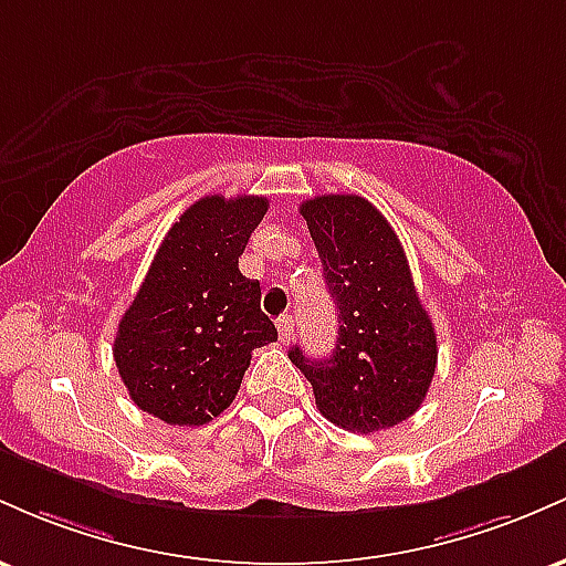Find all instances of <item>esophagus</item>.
Wrapping results in <instances>:
<instances>
[{
  "instance_id": "1",
  "label": "esophagus",
  "mask_w": 566,
  "mask_h": 566,
  "mask_svg": "<svg viewBox=\"0 0 566 566\" xmlns=\"http://www.w3.org/2000/svg\"><path fill=\"white\" fill-rule=\"evenodd\" d=\"M276 329H279V340L290 343L292 333H295V319H292V316H282V319L276 322Z\"/></svg>"
}]
</instances>
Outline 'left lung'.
Returning a JSON list of instances; mask_svg holds the SVG:
<instances>
[{
	"instance_id": "left-lung-1",
	"label": "left lung",
	"mask_w": 566,
	"mask_h": 566,
	"mask_svg": "<svg viewBox=\"0 0 566 566\" xmlns=\"http://www.w3.org/2000/svg\"><path fill=\"white\" fill-rule=\"evenodd\" d=\"M301 216L337 305V343L316 361L295 346L290 361L329 423L354 433L399 426L423 405L439 356L405 247L378 207L356 193L314 197Z\"/></svg>"
}]
</instances>
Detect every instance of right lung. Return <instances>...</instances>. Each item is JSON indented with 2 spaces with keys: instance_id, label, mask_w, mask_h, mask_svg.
<instances>
[{
  "instance_id": "1",
  "label": "right lung",
  "mask_w": 566,
  "mask_h": 566,
  "mask_svg": "<svg viewBox=\"0 0 566 566\" xmlns=\"http://www.w3.org/2000/svg\"><path fill=\"white\" fill-rule=\"evenodd\" d=\"M265 197L193 201L161 239L114 340L129 399L170 426H205L231 405L252 350L276 340L261 282L239 271Z\"/></svg>"
}]
</instances>
